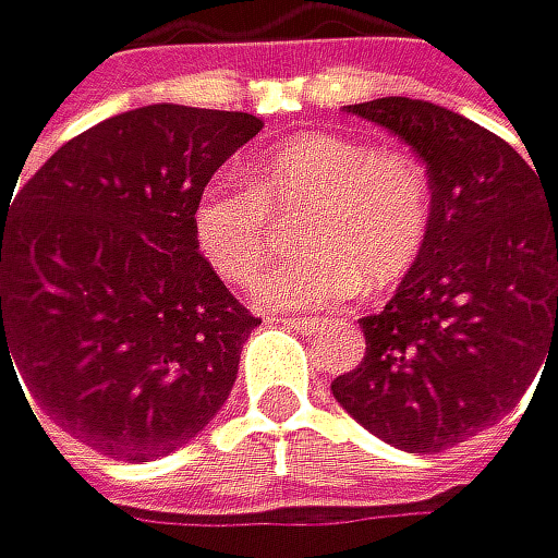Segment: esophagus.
I'll return each instance as SVG.
<instances>
[{"instance_id": "34e87169", "label": "esophagus", "mask_w": 558, "mask_h": 558, "mask_svg": "<svg viewBox=\"0 0 558 558\" xmlns=\"http://www.w3.org/2000/svg\"><path fill=\"white\" fill-rule=\"evenodd\" d=\"M276 324H286V327H293V331H303V335H314L320 331V320L317 317H290V314H272Z\"/></svg>"}]
</instances>
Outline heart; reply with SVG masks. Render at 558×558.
Returning <instances> with one entry per match:
<instances>
[{
    "label": "heart",
    "mask_w": 558,
    "mask_h": 558,
    "mask_svg": "<svg viewBox=\"0 0 558 558\" xmlns=\"http://www.w3.org/2000/svg\"><path fill=\"white\" fill-rule=\"evenodd\" d=\"M300 214L303 252L255 286V303L272 311H338L362 286L390 290L424 255L435 199L417 158L311 131L272 147L252 185L227 175L206 182L193 238L220 279L247 286L276 252V217Z\"/></svg>",
    "instance_id": "1"
}]
</instances>
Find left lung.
<instances>
[{
    "instance_id": "obj_1",
    "label": "left lung",
    "mask_w": 558,
    "mask_h": 558,
    "mask_svg": "<svg viewBox=\"0 0 558 558\" xmlns=\"http://www.w3.org/2000/svg\"><path fill=\"white\" fill-rule=\"evenodd\" d=\"M427 165L424 255L379 314L365 359L331 383L362 427L403 452H441L511 414L558 362V199L511 144L424 99L348 106Z\"/></svg>"
}]
</instances>
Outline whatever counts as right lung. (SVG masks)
Returning a JSON list of instances; mask_svg holds the SVG:
<instances>
[{
  "label": "right lung",
  "instance_id": "1",
  "mask_svg": "<svg viewBox=\"0 0 558 558\" xmlns=\"http://www.w3.org/2000/svg\"><path fill=\"white\" fill-rule=\"evenodd\" d=\"M258 131L252 113L141 106L0 199V390L20 372L61 432L126 462L214 421L262 320L199 255L193 206Z\"/></svg>",
  "mask_w": 558,
  "mask_h": 558
}]
</instances>
